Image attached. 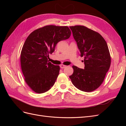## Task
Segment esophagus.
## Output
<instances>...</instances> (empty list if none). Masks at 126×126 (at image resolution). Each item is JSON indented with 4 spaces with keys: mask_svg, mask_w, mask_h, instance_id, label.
<instances>
[{
    "mask_svg": "<svg viewBox=\"0 0 126 126\" xmlns=\"http://www.w3.org/2000/svg\"><path fill=\"white\" fill-rule=\"evenodd\" d=\"M67 66H66V65H64V64H60V67L62 68V69H63V68H66Z\"/></svg>",
    "mask_w": 126,
    "mask_h": 126,
    "instance_id": "34e87169",
    "label": "esophagus"
}]
</instances>
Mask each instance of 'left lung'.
I'll use <instances>...</instances> for the list:
<instances>
[{"mask_svg":"<svg viewBox=\"0 0 126 126\" xmlns=\"http://www.w3.org/2000/svg\"><path fill=\"white\" fill-rule=\"evenodd\" d=\"M81 57H84L85 68L72 66L69 76L73 85L82 91L91 92L97 89L104 80L111 57L106 41L98 32L83 26H70Z\"/></svg>","mask_w":126,"mask_h":126,"instance_id":"left-lung-1","label":"left lung"}]
</instances>
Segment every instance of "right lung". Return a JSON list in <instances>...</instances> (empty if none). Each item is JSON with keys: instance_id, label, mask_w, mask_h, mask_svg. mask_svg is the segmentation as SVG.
Returning a JSON list of instances; mask_svg holds the SVG:
<instances>
[{"instance_id": "1", "label": "right lung", "mask_w": 126, "mask_h": 126, "mask_svg": "<svg viewBox=\"0 0 126 126\" xmlns=\"http://www.w3.org/2000/svg\"><path fill=\"white\" fill-rule=\"evenodd\" d=\"M67 26H46L34 30L25 42L20 54L22 74L27 84L36 93L46 92L54 86L60 67L48 60L57 44L69 38Z\"/></svg>"}]
</instances>
